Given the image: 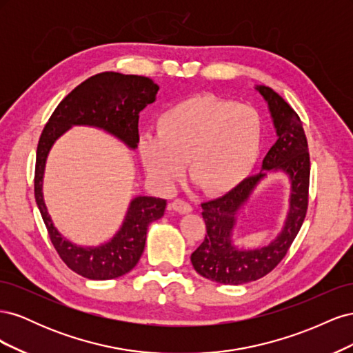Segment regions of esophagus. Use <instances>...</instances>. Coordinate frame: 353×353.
<instances>
[{
  "label": "esophagus",
  "instance_id": "34e87169",
  "mask_svg": "<svg viewBox=\"0 0 353 353\" xmlns=\"http://www.w3.org/2000/svg\"><path fill=\"white\" fill-rule=\"evenodd\" d=\"M170 206H172V209H174L175 212L181 213V215H184V213H190L191 210H193V208H191L190 203H187V201H184V200H181V199L174 200L172 205H170Z\"/></svg>",
  "mask_w": 353,
  "mask_h": 353
}]
</instances>
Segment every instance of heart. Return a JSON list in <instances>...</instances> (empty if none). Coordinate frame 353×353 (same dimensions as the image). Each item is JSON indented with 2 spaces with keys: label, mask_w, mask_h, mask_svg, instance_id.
Returning <instances> with one entry per match:
<instances>
[{
  "label": "heart",
  "mask_w": 353,
  "mask_h": 353,
  "mask_svg": "<svg viewBox=\"0 0 353 353\" xmlns=\"http://www.w3.org/2000/svg\"><path fill=\"white\" fill-rule=\"evenodd\" d=\"M262 121L253 108L197 94L162 112L156 134H141L138 153L154 183L170 190L185 170L208 194H222L248 178L258 159Z\"/></svg>",
  "instance_id": "obj_1"
}]
</instances>
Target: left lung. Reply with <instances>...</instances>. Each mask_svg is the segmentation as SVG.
<instances>
[{"instance_id":"left-lung-1","label":"left lung","mask_w":353,"mask_h":353,"mask_svg":"<svg viewBox=\"0 0 353 353\" xmlns=\"http://www.w3.org/2000/svg\"><path fill=\"white\" fill-rule=\"evenodd\" d=\"M254 90L268 104L276 141L263 157L259 174L245 178L225 196L201 203V215L206 222L208 234L191 254L194 270L205 279L219 284H245L271 272L290 249L307 209L311 163L302 122L290 104L274 90L265 85H256ZM276 172H283L291 183L285 225L279 236L262 248H239L232 239L238 212L261 181Z\"/></svg>"}]
</instances>
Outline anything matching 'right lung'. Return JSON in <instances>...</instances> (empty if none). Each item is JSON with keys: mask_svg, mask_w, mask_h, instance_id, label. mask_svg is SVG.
Instances as JSON below:
<instances>
[{"mask_svg": "<svg viewBox=\"0 0 353 353\" xmlns=\"http://www.w3.org/2000/svg\"><path fill=\"white\" fill-rule=\"evenodd\" d=\"M159 85L138 74L103 72L83 81L68 94L41 134L35 165V200L54 249L72 271L90 280H112L130 272L144 252L147 228L163 216L166 200L137 196L128 206L122 225L104 244L83 248L63 237L52 223L42 193L51 147L72 126H92L138 147V114L156 101Z\"/></svg>", "mask_w": 353, "mask_h": 353, "instance_id": "right-lung-1", "label": "right lung"}]
</instances>
